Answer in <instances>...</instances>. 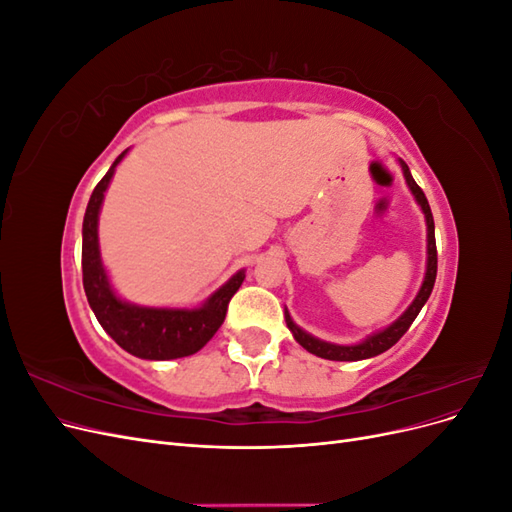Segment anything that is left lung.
Returning <instances> with one entry per match:
<instances>
[{"instance_id": "left-lung-1", "label": "left lung", "mask_w": 512, "mask_h": 512, "mask_svg": "<svg viewBox=\"0 0 512 512\" xmlns=\"http://www.w3.org/2000/svg\"><path fill=\"white\" fill-rule=\"evenodd\" d=\"M401 168H404V177H406V181L410 185L414 198L418 200V205H421V209L425 213V220H427V273H425V282H423L421 290H418L412 305L404 312V316L397 318L391 324V327H386L380 333H374L371 337H367L365 342L356 344V346H335V344H329V342H320V339H316V337H312L309 333L301 331L297 324L290 320V314L286 312V324H288V329L292 331L294 339H297V342L307 352L320 356V359H329V361H361V359H369V356H376V354H382L384 350H389L410 329V324L414 322L418 312H421L423 305L427 303L429 294L433 290V284H436L438 250H436V230H433V215H431V209H429L425 192L418 188V183L410 175L408 164L401 162Z\"/></svg>"}]
</instances>
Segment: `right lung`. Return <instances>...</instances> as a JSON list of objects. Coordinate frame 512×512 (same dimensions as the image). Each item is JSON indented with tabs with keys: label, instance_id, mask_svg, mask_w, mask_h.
Masks as SVG:
<instances>
[{
	"label": "right lung",
	"instance_id": "1",
	"mask_svg": "<svg viewBox=\"0 0 512 512\" xmlns=\"http://www.w3.org/2000/svg\"><path fill=\"white\" fill-rule=\"evenodd\" d=\"M126 153L128 149L108 168V173L100 179L89 198L83 220V288L102 329L123 350L149 361L181 359V356L198 352L222 327L228 303L243 284L245 273L239 271L232 275L230 282L198 309L138 307L117 299L100 260L98 213L115 166Z\"/></svg>",
	"mask_w": 512,
	"mask_h": 512
}]
</instances>
